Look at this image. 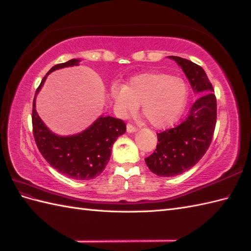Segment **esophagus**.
Here are the masks:
<instances>
[{"instance_id":"34e87169","label":"esophagus","mask_w":251,"mask_h":251,"mask_svg":"<svg viewBox=\"0 0 251 251\" xmlns=\"http://www.w3.org/2000/svg\"><path fill=\"white\" fill-rule=\"evenodd\" d=\"M136 127L133 126V125H131V124H129L126 126V131L129 132V133H133V132H136Z\"/></svg>"}]
</instances>
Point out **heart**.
Segmentation results:
<instances>
[{
  "mask_svg": "<svg viewBox=\"0 0 251 251\" xmlns=\"http://www.w3.org/2000/svg\"><path fill=\"white\" fill-rule=\"evenodd\" d=\"M111 97L121 115L142 111L149 124L166 127L182 114L188 101V86L179 77L165 73H144L132 77L125 87H113Z\"/></svg>",
  "mask_w": 251,
  "mask_h": 251,
  "instance_id": "obj_1",
  "label": "heart"
}]
</instances>
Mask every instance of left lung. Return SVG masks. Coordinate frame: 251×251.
I'll return each instance as SVG.
<instances>
[{
  "label": "left lung",
  "instance_id": "1",
  "mask_svg": "<svg viewBox=\"0 0 251 251\" xmlns=\"http://www.w3.org/2000/svg\"><path fill=\"white\" fill-rule=\"evenodd\" d=\"M169 58L176 61L193 91L201 97L180 125L158 133L157 149L145 159L149 170L162 177L182 174L201 160L213 140L217 120V100L205 71L187 59Z\"/></svg>",
  "mask_w": 251,
  "mask_h": 251
}]
</instances>
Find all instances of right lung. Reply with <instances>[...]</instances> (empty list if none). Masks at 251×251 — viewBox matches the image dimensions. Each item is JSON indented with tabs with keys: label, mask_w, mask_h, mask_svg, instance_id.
Returning <instances> with one entry per match:
<instances>
[{
	"label": "right lung",
	"mask_w": 251,
	"mask_h": 251,
	"mask_svg": "<svg viewBox=\"0 0 251 251\" xmlns=\"http://www.w3.org/2000/svg\"><path fill=\"white\" fill-rule=\"evenodd\" d=\"M79 62L78 59H72L52 66L36 89L35 98L48 74L55 70L78 65ZM35 98L32 110L33 135L47 162L61 174L76 180L93 179L101 174L109 161L113 144L126 130L125 122L110 116H101L81 133L60 136L50 131L36 113Z\"/></svg>",
	"instance_id": "obj_1"
}]
</instances>
